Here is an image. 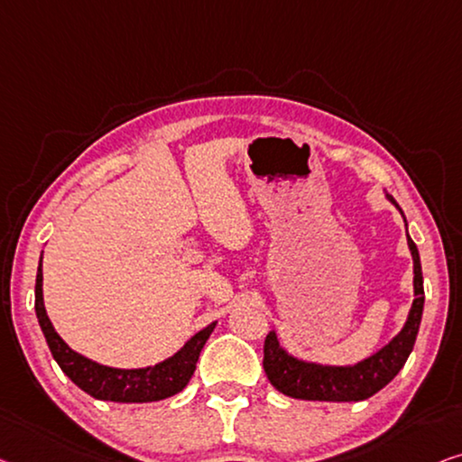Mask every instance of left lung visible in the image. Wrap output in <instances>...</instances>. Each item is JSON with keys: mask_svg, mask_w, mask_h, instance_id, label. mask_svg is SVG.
Masks as SVG:
<instances>
[{"mask_svg": "<svg viewBox=\"0 0 462 462\" xmlns=\"http://www.w3.org/2000/svg\"><path fill=\"white\" fill-rule=\"evenodd\" d=\"M385 199L404 217L401 205L394 201V197L385 192ZM404 226H407V217H404ZM407 245L412 257V273H415V278H412L415 299H412L411 311L401 332L388 344H383L377 353L359 363L326 365L291 355L280 344L275 329H272L263 344V369L267 380L275 390L291 398H300V401L356 402L374 396L375 392H380L383 385L394 380L398 371L407 363L412 346H415L425 302L421 259H419L417 245L412 243L409 234Z\"/></svg>", "mask_w": 462, "mask_h": 462, "instance_id": "obj_1", "label": "left lung"}]
</instances>
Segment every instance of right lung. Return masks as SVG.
I'll return each instance as SVG.
<instances>
[{
    "mask_svg": "<svg viewBox=\"0 0 462 462\" xmlns=\"http://www.w3.org/2000/svg\"><path fill=\"white\" fill-rule=\"evenodd\" d=\"M34 311H37L41 332H43L47 346H50L60 369L82 392L97 398V401L109 402H155L182 392L195 374L199 355H201L205 342L217 323L213 321L208 328L199 329L192 338L184 342V346L178 353L160 363L149 365V367L118 369L101 365L68 346L47 318L43 302V253H41L37 284H34Z\"/></svg>",
    "mask_w": 462,
    "mask_h": 462,
    "instance_id": "obj_1",
    "label": "right lung"
}]
</instances>
